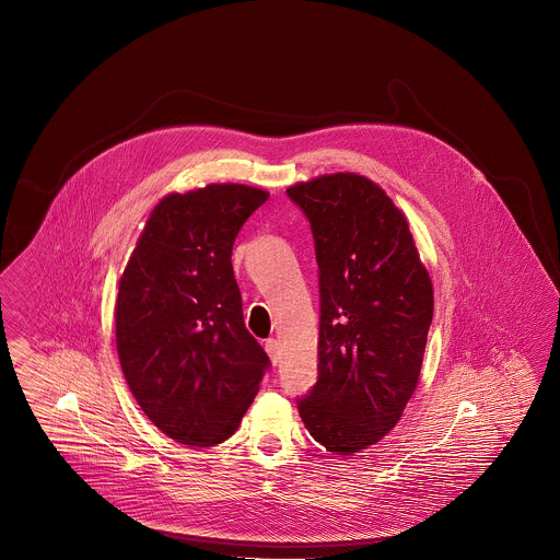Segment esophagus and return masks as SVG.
Wrapping results in <instances>:
<instances>
[{"label":"esophagus","instance_id":"obj_1","mask_svg":"<svg viewBox=\"0 0 560 560\" xmlns=\"http://www.w3.org/2000/svg\"><path fill=\"white\" fill-rule=\"evenodd\" d=\"M265 349H267V353L271 357L272 365L279 361V340L269 339L265 342Z\"/></svg>","mask_w":560,"mask_h":560}]
</instances>
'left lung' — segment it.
I'll use <instances>...</instances> for the list:
<instances>
[{
  "mask_svg": "<svg viewBox=\"0 0 560 560\" xmlns=\"http://www.w3.org/2000/svg\"><path fill=\"white\" fill-rule=\"evenodd\" d=\"M320 269L318 382L298 408L328 452L384 440L419 384L433 283L405 213L355 172L295 183Z\"/></svg>",
  "mask_w": 560,
  "mask_h": 560,
  "instance_id": "8db88e82",
  "label": "left lung"
}]
</instances>
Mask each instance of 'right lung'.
I'll use <instances>...</instances> for the list:
<instances>
[{"mask_svg":"<svg viewBox=\"0 0 560 560\" xmlns=\"http://www.w3.org/2000/svg\"><path fill=\"white\" fill-rule=\"evenodd\" d=\"M269 192L207 185L155 205L120 275L115 339L137 405L170 440L234 435L269 357L246 330L232 246Z\"/></svg>","mask_w":560,"mask_h":560,"instance_id":"obj_1","label":"right lung"}]
</instances>
